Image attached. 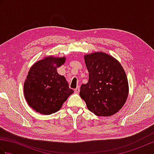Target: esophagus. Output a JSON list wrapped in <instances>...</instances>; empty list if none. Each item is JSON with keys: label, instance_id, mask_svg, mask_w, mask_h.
Masks as SVG:
<instances>
[{"label": "esophagus", "instance_id": "esophagus-1", "mask_svg": "<svg viewBox=\"0 0 154 154\" xmlns=\"http://www.w3.org/2000/svg\"><path fill=\"white\" fill-rule=\"evenodd\" d=\"M75 92L76 93H79V91H80V88H79V87L78 86L76 89H75Z\"/></svg>", "mask_w": 154, "mask_h": 154}]
</instances>
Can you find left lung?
Here are the masks:
<instances>
[{"instance_id":"8db88e82","label":"left lung","mask_w":154,"mask_h":154,"mask_svg":"<svg viewBox=\"0 0 154 154\" xmlns=\"http://www.w3.org/2000/svg\"><path fill=\"white\" fill-rule=\"evenodd\" d=\"M89 81L79 94L90 111L98 116H111L121 109L128 95V83L122 65L103 52L85 55Z\"/></svg>"}]
</instances>
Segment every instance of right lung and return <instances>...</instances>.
I'll return each instance as SVG.
<instances>
[{"mask_svg": "<svg viewBox=\"0 0 154 154\" xmlns=\"http://www.w3.org/2000/svg\"><path fill=\"white\" fill-rule=\"evenodd\" d=\"M65 57L49 56L32 66L25 80L24 92L28 105L38 112L51 114L60 110L73 93L64 76L57 67L63 65Z\"/></svg>", "mask_w": 154, "mask_h": 154, "instance_id": "1", "label": "right lung"}]
</instances>
